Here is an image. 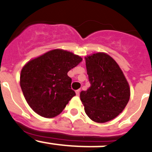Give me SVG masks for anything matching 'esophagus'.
Returning a JSON list of instances; mask_svg holds the SVG:
<instances>
[{
    "mask_svg": "<svg viewBox=\"0 0 152 152\" xmlns=\"http://www.w3.org/2000/svg\"><path fill=\"white\" fill-rule=\"evenodd\" d=\"M80 90H77V91H75V93H76V94H77V96H79V95H80Z\"/></svg>",
    "mask_w": 152,
    "mask_h": 152,
    "instance_id": "obj_1",
    "label": "esophagus"
}]
</instances>
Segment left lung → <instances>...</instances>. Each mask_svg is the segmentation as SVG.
Here are the masks:
<instances>
[{
    "instance_id": "obj_1",
    "label": "left lung",
    "mask_w": 152,
    "mask_h": 152,
    "mask_svg": "<svg viewBox=\"0 0 152 152\" xmlns=\"http://www.w3.org/2000/svg\"><path fill=\"white\" fill-rule=\"evenodd\" d=\"M85 61L91 87L80 94L84 111L96 123L110 121L129 100L128 81L116 61L104 52L87 56Z\"/></svg>"
}]
</instances>
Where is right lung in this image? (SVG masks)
Returning <instances> with one entry per match:
<instances>
[{"mask_svg": "<svg viewBox=\"0 0 152 152\" xmlns=\"http://www.w3.org/2000/svg\"><path fill=\"white\" fill-rule=\"evenodd\" d=\"M82 61L80 56L54 49L28 61L20 72L21 89L29 107L45 118L61 113L75 96L68 72Z\"/></svg>", "mask_w": 152, "mask_h": 152, "instance_id": "right-lung-1", "label": "right lung"}]
</instances>
